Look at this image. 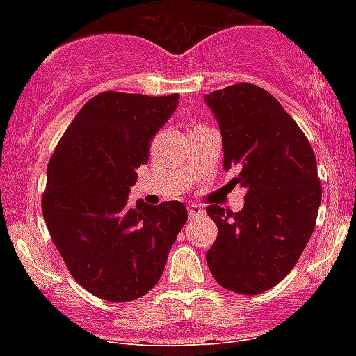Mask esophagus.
<instances>
[{"label":"esophagus","mask_w":356,"mask_h":356,"mask_svg":"<svg viewBox=\"0 0 356 356\" xmlns=\"http://www.w3.org/2000/svg\"><path fill=\"white\" fill-rule=\"evenodd\" d=\"M203 207H200V204H189L188 207V213L189 217H196V215H203Z\"/></svg>","instance_id":"34e87169"}]
</instances>
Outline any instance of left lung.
I'll list each match as a JSON object with an SVG mask.
<instances>
[{
	"mask_svg": "<svg viewBox=\"0 0 356 356\" xmlns=\"http://www.w3.org/2000/svg\"><path fill=\"white\" fill-rule=\"evenodd\" d=\"M222 134L224 168L246 189L238 213L208 204L218 234L207 251L222 288L260 294L293 270L315 229L322 200L310 143L281 103L254 84H234L204 95Z\"/></svg>",
	"mask_w": 356,
	"mask_h": 356,
	"instance_id": "obj_1",
	"label": "left lung"
}]
</instances>
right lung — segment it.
<instances>
[{"instance_id": "obj_1", "label": "right lung", "mask_w": 356, "mask_h": 356, "mask_svg": "<svg viewBox=\"0 0 356 356\" xmlns=\"http://www.w3.org/2000/svg\"><path fill=\"white\" fill-rule=\"evenodd\" d=\"M179 95L106 91L75 115L48 163L42 215L68 272L113 303L138 300L163 274L188 210L181 201L129 204L136 168Z\"/></svg>"}]
</instances>
